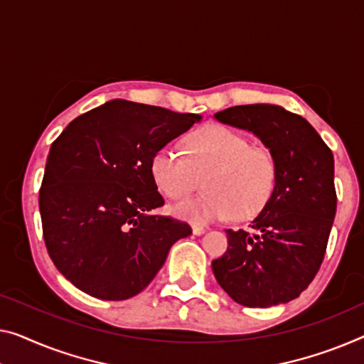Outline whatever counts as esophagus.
Returning <instances> with one entry per match:
<instances>
[{
	"label": "esophagus",
	"instance_id": "34e87169",
	"mask_svg": "<svg viewBox=\"0 0 364 364\" xmlns=\"http://www.w3.org/2000/svg\"><path fill=\"white\" fill-rule=\"evenodd\" d=\"M193 234L194 235H204L205 229H204V227H200V225H193Z\"/></svg>",
	"mask_w": 364,
	"mask_h": 364
}]
</instances>
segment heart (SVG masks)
<instances>
[{
  "instance_id": "obj_1",
  "label": "heart",
  "mask_w": 364,
  "mask_h": 364,
  "mask_svg": "<svg viewBox=\"0 0 364 364\" xmlns=\"http://www.w3.org/2000/svg\"><path fill=\"white\" fill-rule=\"evenodd\" d=\"M184 157L160 149L150 160L151 181L164 196L180 200L204 176L203 196L184 200L175 214L193 224L248 220L269 204L278 183V161L264 147L250 145L245 135L222 124H205L184 137Z\"/></svg>"
}]
</instances>
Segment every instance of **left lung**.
Here are the masks:
<instances>
[{
  "instance_id": "8db88e82",
  "label": "left lung",
  "mask_w": 364,
  "mask_h": 364,
  "mask_svg": "<svg viewBox=\"0 0 364 364\" xmlns=\"http://www.w3.org/2000/svg\"><path fill=\"white\" fill-rule=\"evenodd\" d=\"M214 117L257 135L278 161L269 204L247 230H225L229 247L213 262L217 283L245 307L289 302L312 283L327 250L337 213L332 150L306 119L276 105Z\"/></svg>"
}]
</instances>
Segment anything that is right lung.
I'll use <instances>...</instances> for the list:
<instances>
[{
	"label": "right lung",
	"instance_id": "1",
	"mask_svg": "<svg viewBox=\"0 0 364 364\" xmlns=\"http://www.w3.org/2000/svg\"><path fill=\"white\" fill-rule=\"evenodd\" d=\"M203 116L126 100L81 114L48 151L39 193L43 240L73 286L105 301L147 287L191 227L154 215L165 204L150 176L155 151Z\"/></svg>",
	"mask_w": 364,
	"mask_h": 364
}]
</instances>
